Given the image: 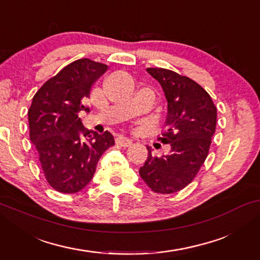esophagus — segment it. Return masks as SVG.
<instances>
[{
	"label": "esophagus",
	"instance_id": "1",
	"mask_svg": "<svg viewBox=\"0 0 260 260\" xmlns=\"http://www.w3.org/2000/svg\"><path fill=\"white\" fill-rule=\"evenodd\" d=\"M116 143L122 145V147H130L131 144H133V141L130 140V138L127 137H124V136H118L116 138Z\"/></svg>",
	"mask_w": 260,
	"mask_h": 260
}]
</instances>
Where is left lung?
Returning a JSON list of instances; mask_svg holds the SVG:
<instances>
[{
    "mask_svg": "<svg viewBox=\"0 0 260 260\" xmlns=\"http://www.w3.org/2000/svg\"><path fill=\"white\" fill-rule=\"evenodd\" d=\"M161 84L168 102L166 125L158 138L170 144L168 155L148 158L140 175L155 193L172 194L187 187L207 157L216 126V108L211 95L190 78L166 69H147Z\"/></svg>",
    "mask_w": 260,
    "mask_h": 260,
    "instance_id": "8db88e82",
    "label": "left lung"
}]
</instances>
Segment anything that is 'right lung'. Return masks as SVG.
<instances>
[{"instance_id": "add662e5", "label": "right lung", "mask_w": 260, "mask_h": 260, "mask_svg": "<svg viewBox=\"0 0 260 260\" xmlns=\"http://www.w3.org/2000/svg\"><path fill=\"white\" fill-rule=\"evenodd\" d=\"M108 69L86 58L71 62L42 85L28 110L30 141L46 180L59 193L74 194L86 187L101 156L115 145L109 131L91 134L79 117L83 110L90 111L85 103Z\"/></svg>"}]
</instances>
